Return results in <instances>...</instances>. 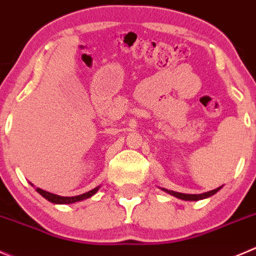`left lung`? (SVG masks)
<instances>
[{
    "mask_svg": "<svg viewBox=\"0 0 256 256\" xmlns=\"http://www.w3.org/2000/svg\"><path fill=\"white\" fill-rule=\"evenodd\" d=\"M220 188H222V186L218 188H214V190H212V191H208V192H204V194H181V192H176V191H172V190H166V188H162V190L165 191V192H168V194L172 195V196H175V198H178V199H181V200H186V202H198V200L206 199V198H210L212 195L216 194Z\"/></svg>",
    "mask_w": 256,
    "mask_h": 256,
    "instance_id": "obj_1",
    "label": "left lung"
}]
</instances>
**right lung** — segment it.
I'll return each mask as SVG.
<instances>
[{
  "mask_svg": "<svg viewBox=\"0 0 256 256\" xmlns=\"http://www.w3.org/2000/svg\"><path fill=\"white\" fill-rule=\"evenodd\" d=\"M98 188H100V186H96V188H92V190L88 191V192H85V194L78 195V196H60V195L52 194V192H47V191L42 190V188H37L36 191L40 195H42L44 199L48 200L50 202H54V204H74V202H82V200L91 198L92 195H95L96 192H98Z\"/></svg>",
  "mask_w": 256,
  "mask_h": 256,
  "instance_id": "right-lung-1",
  "label": "right lung"
}]
</instances>
